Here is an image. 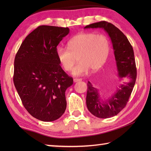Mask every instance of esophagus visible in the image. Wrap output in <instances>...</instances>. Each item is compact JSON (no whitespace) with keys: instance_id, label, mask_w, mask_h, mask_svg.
Masks as SVG:
<instances>
[{"instance_id":"esophagus-1","label":"esophagus","mask_w":151,"mask_h":151,"mask_svg":"<svg viewBox=\"0 0 151 151\" xmlns=\"http://www.w3.org/2000/svg\"><path fill=\"white\" fill-rule=\"evenodd\" d=\"M81 81H82L81 78H74V79H73L74 82H77Z\"/></svg>"}]
</instances>
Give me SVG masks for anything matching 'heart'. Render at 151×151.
Instances as JSON below:
<instances>
[{"label":"heart","instance_id":"heart-1","mask_svg":"<svg viewBox=\"0 0 151 151\" xmlns=\"http://www.w3.org/2000/svg\"><path fill=\"white\" fill-rule=\"evenodd\" d=\"M68 48H56V56L62 68L67 72L72 71L78 57L79 63L74 69L73 75L82 76L89 69L97 70L106 62L110 50V43L104 34L94 32L80 34L70 39Z\"/></svg>","mask_w":151,"mask_h":151}]
</instances>
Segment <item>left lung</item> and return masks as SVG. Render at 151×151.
I'll use <instances>...</instances> for the list:
<instances>
[{
  "label": "left lung",
  "mask_w": 151,
  "mask_h": 151,
  "mask_svg": "<svg viewBox=\"0 0 151 151\" xmlns=\"http://www.w3.org/2000/svg\"><path fill=\"white\" fill-rule=\"evenodd\" d=\"M97 28H103L110 36L119 76L124 80L116 93L106 100L102 99L97 88H94L90 82H88L86 105L88 110L97 117L106 119L117 115L126 106L135 85L137 70L133 48L126 36L118 28L106 21L95 22L84 27Z\"/></svg>",
  "instance_id": "obj_1"
}]
</instances>
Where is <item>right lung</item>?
Wrapping results in <instances>:
<instances>
[{
    "mask_svg": "<svg viewBox=\"0 0 151 151\" xmlns=\"http://www.w3.org/2000/svg\"><path fill=\"white\" fill-rule=\"evenodd\" d=\"M69 28L38 27L22 41L14 60V83L22 103L32 116L53 121L67 106L65 93L73 79L60 65L56 47Z\"/></svg>",
    "mask_w": 151,
    "mask_h": 151,
    "instance_id": "right-lung-1",
    "label": "right lung"
}]
</instances>
